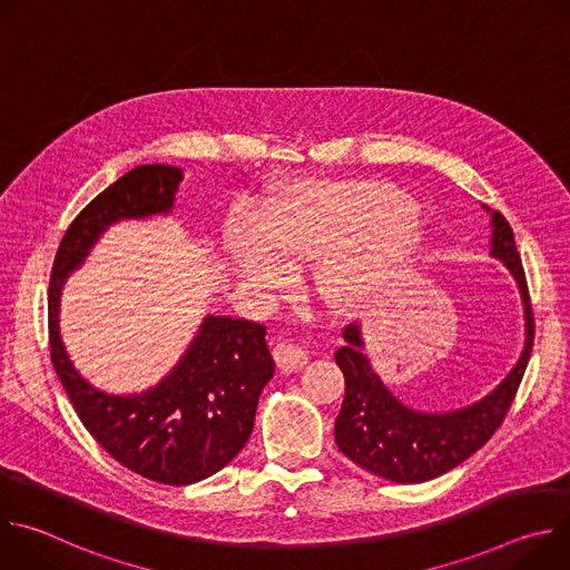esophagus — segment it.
<instances>
[{
	"label": "esophagus",
	"mask_w": 570,
	"mask_h": 570,
	"mask_svg": "<svg viewBox=\"0 0 570 570\" xmlns=\"http://www.w3.org/2000/svg\"><path fill=\"white\" fill-rule=\"evenodd\" d=\"M273 358L282 372H299L308 361L306 352L293 343H277L273 347Z\"/></svg>",
	"instance_id": "esophagus-1"
}]
</instances>
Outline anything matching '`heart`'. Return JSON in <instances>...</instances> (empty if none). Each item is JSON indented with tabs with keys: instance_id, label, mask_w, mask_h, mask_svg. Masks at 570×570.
<instances>
[{
	"instance_id": "1",
	"label": "heart",
	"mask_w": 570,
	"mask_h": 570,
	"mask_svg": "<svg viewBox=\"0 0 570 570\" xmlns=\"http://www.w3.org/2000/svg\"><path fill=\"white\" fill-rule=\"evenodd\" d=\"M413 200L376 183H293L257 209V225L232 218L223 250L255 293L286 284L288 268L315 262L313 286L334 311L374 302L422 248L426 225Z\"/></svg>"
}]
</instances>
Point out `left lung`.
<instances>
[{
  "instance_id": "left-lung-1",
  "label": "left lung",
  "mask_w": 570,
  "mask_h": 570,
  "mask_svg": "<svg viewBox=\"0 0 570 570\" xmlns=\"http://www.w3.org/2000/svg\"><path fill=\"white\" fill-rule=\"evenodd\" d=\"M490 212V207H484ZM492 216V257L514 277L525 317V343L508 376L482 399L464 409L446 413L415 411L401 403L365 354L363 330L350 324L343 332L345 345L336 352V363L345 374V399L336 420L338 449L365 471L392 482L415 484L433 480L473 455L503 424L534 343V317L528 295L523 264L514 243V232L501 212Z\"/></svg>"
}]
</instances>
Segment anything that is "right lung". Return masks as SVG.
<instances>
[{
  "instance_id": "right-lung-1",
  "label": "right lung",
  "mask_w": 570,
  "mask_h": 570,
  "mask_svg": "<svg viewBox=\"0 0 570 570\" xmlns=\"http://www.w3.org/2000/svg\"><path fill=\"white\" fill-rule=\"evenodd\" d=\"M183 169L144 165L101 191L67 227L49 282V345L56 374L90 435L130 471L165 484H191L246 446L275 363L264 324L205 315L178 365L139 394H110L73 367L60 338V293L101 234L119 220L174 212Z\"/></svg>"
}]
</instances>
